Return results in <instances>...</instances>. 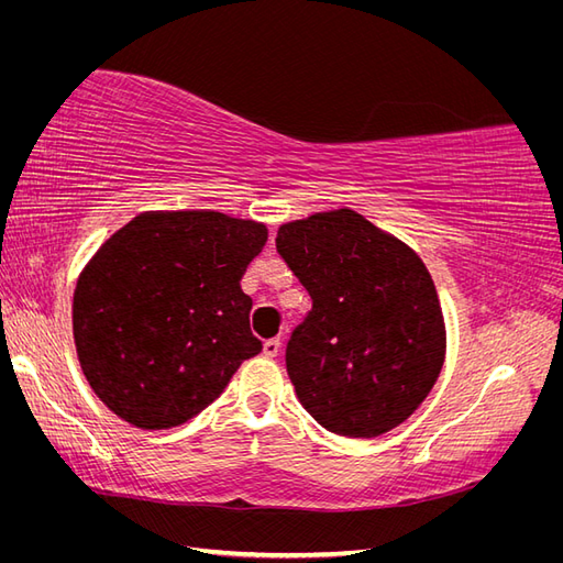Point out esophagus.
I'll return each mask as SVG.
<instances>
[{"instance_id":"esophagus-1","label":"esophagus","mask_w":563,"mask_h":563,"mask_svg":"<svg viewBox=\"0 0 563 563\" xmlns=\"http://www.w3.org/2000/svg\"><path fill=\"white\" fill-rule=\"evenodd\" d=\"M279 347H282V340H279V338H269V340H265L263 354H265V356H277V354H279Z\"/></svg>"}]
</instances>
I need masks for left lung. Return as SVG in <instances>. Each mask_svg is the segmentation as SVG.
Segmentation results:
<instances>
[{"label": "left lung", "mask_w": 563, "mask_h": 563, "mask_svg": "<svg viewBox=\"0 0 563 563\" xmlns=\"http://www.w3.org/2000/svg\"><path fill=\"white\" fill-rule=\"evenodd\" d=\"M277 253L312 298L286 343L300 404L343 437L397 428L444 364L446 329L428 267L350 209L282 225Z\"/></svg>", "instance_id": "obj_1"}]
</instances>
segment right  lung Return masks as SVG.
<instances>
[{
    "instance_id": "1",
    "label": "right lung",
    "mask_w": 563,
    "mask_h": 563,
    "mask_svg": "<svg viewBox=\"0 0 563 563\" xmlns=\"http://www.w3.org/2000/svg\"><path fill=\"white\" fill-rule=\"evenodd\" d=\"M267 230L218 211H150L117 230L81 272L73 331L84 376L110 411L166 430L220 397L249 356L242 291Z\"/></svg>"
}]
</instances>
